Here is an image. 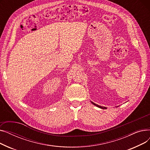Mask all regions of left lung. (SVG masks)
<instances>
[{"instance_id":"8db88e82","label":"left lung","mask_w":150,"mask_h":150,"mask_svg":"<svg viewBox=\"0 0 150 150\" xmlns=\"http://www.w3.org/2000/svg\"><path fill=\"white\" fill-rule=\"evenodd\" d=\"M91 103L93 105H95V106H97V107H98V108H101V109H106V107H103V106H99V105H97V104H96V103H94L93 102H92V101H91Z\"/></svg>"}]
</instances>
